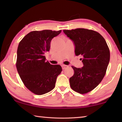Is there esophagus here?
Returning a JSON list of instances; mask_svg holds the SVG:
<instances>
[{
  "mask_svg": "<svg viewBox=\"0 0 122 122\" xmlns=\"http://www.w3.org/2000/svg\"><path fill=\"white\" fill-rule=\"evenodd\" d=\"M62 68L63 70L66 69L67 67H68V66H66V65H62Z\"/></svg>",
  "mask_w": 122,
  "mask_h": 122,
  "instance_id": "obj_1",
  "label": "esophagus"
}]
</instances>
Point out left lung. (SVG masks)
<instances>
[{"mask_svg": "<svg viewBox=\"0 0 122 122\" xmlns=\"http://www.w3.org/2000/svg\"><path fill=\"white\" fill-rule=\"evenodd\" d=\"M73 42L76 56L81 55L83 66H72L74 74L69 79L72 90L81 94L90 92L104 77L110 62V52L104 38L92 30L77 28L63 30Z\"/></svg>", "mask_w": 122, "mask_h": 122, "instance_id": "8db88e82", "label": "left lung"}]
</instances>
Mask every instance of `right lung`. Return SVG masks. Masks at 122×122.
<instances>
[{
    "label": "right lung",
    "instance_id": "1",
    "mask_svg": "<svg viewBox=\"0 0 122 122\" xmlns=\"http://www.w3.org/2000/svg\"><path fill=\"white\" fill-rule=\"evenodd\" d=\"M61 30L33 31L18 45L16 67L25 85L30 91L42 95L55 87L57 77L62 70L60 65L46 61L45 53L50 50L52 39Z\"/></svg>",
    "mask_w": 122,
    "mask_h": 122
}]
</instances>
